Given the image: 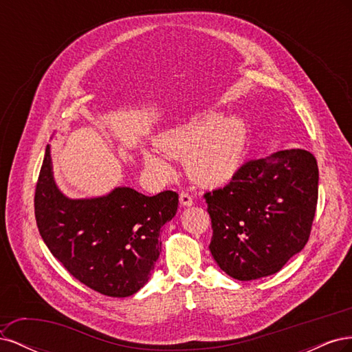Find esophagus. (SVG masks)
Here are the masks:
<instances>
[{"mask_svg":"<svg viewBox=\"0 0 352 352\" xmlns=\"http://www.w3.org/2000/svg\"><path fill=\"white\" fill-rule=\"evenodd\" d=\"M179 201H180V204H182L184 207H190L194 204V199H192V197H190L189 194H186V192H180V195H179Z\"/></svg>","mask_w":352,"mask_h":352,"instance_id":"obj_1","label":"esophagus"}]
</instances>
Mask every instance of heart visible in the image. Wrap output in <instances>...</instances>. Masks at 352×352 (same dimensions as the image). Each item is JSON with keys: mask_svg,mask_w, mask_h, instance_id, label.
<instances>
[{"mask_svg": "<svg viewBox=\"0 0 352 352\" xmlns=\"http://www.w3.org/2000/svg\"><path fill=\"white\" fill-rule=\"evenodd\" d=\"M155 144L168 157H185L186 173L194 182L217 186L229 180L241 164L245 129L236 117L202 113L162 132ZM142 157L145 166L155 175H172V164L163 154L145 150Z\"/></svg>", "mask_w": 352, "mask_h": 352, "instance_id": "heart-1", "label": "heart"}]
</instances>
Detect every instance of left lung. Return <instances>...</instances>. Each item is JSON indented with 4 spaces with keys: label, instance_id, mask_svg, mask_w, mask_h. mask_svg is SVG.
Listing matches in <instances>:
<instances>
[{
    "label": "left lung",
    "instance_id": "left-lung-1",
    "mask_svg": "<svg viewBox=\"0 0 352 352\" xmlns=\"http://www.w3.org/2000/svg\"><path fill=\"white\" fill-rule=\"evenodd\" d=\"M318 197V167L305 150L250 160L230 184L206 192L210 251L238 280L278 273L310 238Z\"/></svg>",
    "mask_w": 352,
    "mask_h": 352
}]
</instances>
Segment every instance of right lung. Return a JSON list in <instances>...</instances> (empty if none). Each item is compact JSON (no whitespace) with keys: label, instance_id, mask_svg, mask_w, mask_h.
Returning <instances> with one entry per match:
<instances>
[{"label":"right lung","instance_id":"1","mask_svg":"<svg viewBox=\"0 0 352 352\" xmlns=\"http://www.w3.org/2000/svg\"><path fill=\"white\" fill-rule=\"evenodd\" d=\"M179 195L146 197L119 186L72 199L52 176L47 145L35 189V217L51 254L83 285L107 296H131L148 282L162 251L160 232L177 211Z\"/></svg>","mask_w":352,"mask_h":352}]
</instances>
